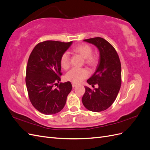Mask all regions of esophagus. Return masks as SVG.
I'll list each match as a JSON object with an SVG mask.
<instances>
[{"instance_id": "1", "label": "esophagus", "mask_w": 150, "mask_h": 150, "mask_svg": "<svg viewBox=\"0 0 150 150\" xmlns=\"http://www.w3.org/2000/svg\"><path fill=\"white\" fill-rule=\"evenodd\" d=\"M76 83H72V87H73V88H74V87H76Z\"/></svg>"}]
</instances>
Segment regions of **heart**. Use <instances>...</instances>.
<instances>
[{
    "label": "heart",
    "mask_w": 150,
    "mask_h": 150,
    "mask_svg": "<svg viewBox=\"0 0 150 150\" xmlns=\"http://www.w3.org/2000/svg\"><path fill=\"white\" fill-rule=\"evenodd\" d=\"M74 52L84 59L86 64L93 66L97 62V56L93 54V49L89 45L86 44H81L72 49ZM60 64L61 67L64 69H67L70 66V56L68 52L66 51L62 54L60 59ZM89 72L85 68H72L66 74V79L72 83H79L88 78Z\"/></svg>",
    "instance_id": "heart-1"
}]
</instances>
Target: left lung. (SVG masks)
<instances>
[{"label": "left lung", "instance_id": "left-lung-1", "mask_svg": "<svg viewBox=\"0 0 150 150\" xmlns=\"http://www.w3.org/2000/svg\"><path fill=\"white\" fill-rule=\"evenodd\" d=\"M84 40L98 47L100 58L96 72L87 81L90 85L97 84L98 88L92 90L85 86L82 101L88 110L100 112L112 105L119 93L121 84V62L115 49L106 40L97 37Z\"/></svg>", "mask_w": 150, "mask_h": 150}]
</instances>
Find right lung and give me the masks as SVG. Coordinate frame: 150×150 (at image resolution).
I'll list each match as a JSON object with an SVG mask.
<instances>
[{
  "label": "right lung",
  "instance_id": "add662e5",
  "mask_svg": "<svg viewBox=\"0 0 150 150\" xmlns=\"http://www.w3.org/2000/svg\"><path fill=\"white\" fill-rule=\"evenodd\" d=\"M72 41L46 40L39 42L31 52L26 67L25 83L33 106L44 115H54L64 107L72 89L69 81L54 86L61 81L60 59Z\"/></svg>",
  "mask_w": 150,
  "mask_h": 150
}]
</instances>
